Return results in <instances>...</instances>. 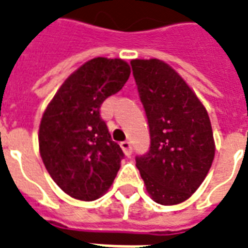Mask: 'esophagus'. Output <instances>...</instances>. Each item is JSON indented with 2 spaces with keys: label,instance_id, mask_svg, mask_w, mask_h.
<instances>
[{
  "label": "esophagus",
  "instance_id": "obj_1",
  "mask_svg": "<svg viewBox=\"0 0 248 248\" xmlns=\"http://www.w3.org/2000/svg\"><path fill=\"white\" fill-rule=\"evenodd\" d=\"M120 146H122L123 151H124V154H125L126 156H130V155H132V146H130L129 141H123L122 143H120Z\"/></svg>",
  "mask_w": 248,
  "mask_h": 248
}]
</instances>
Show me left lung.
Here are the masks:
<instances>
[{"mask_svg":"<svg viewBox=\"0 0 248 248\" xmlns=\"http://www.w3.org/2000/svg\"><path fill=\"white\" fill-rule=\"evenodd\" d=\"M130 66L150 132V149L136 156V166L155 202L177 204L201 186L214 160L210 118L167 63L134 59Z\"/></svg>","mask_w":248,"mask_h":248,"instance_id":"left-lung-1","label":"left lung"}]
</instances>
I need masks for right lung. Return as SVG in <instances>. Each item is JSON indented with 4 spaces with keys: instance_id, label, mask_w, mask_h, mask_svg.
Returning <instances> with one entry per match:
<instances>
[{
    "instance_id": "obj_1",
    "label": "right lung",
    "mask_w": 248,
    "mask_h": 248,
    "mask_svg": "<svg viewBox=\"0 0 248 248\" xmlns=\"http://www.w3.org/2000/svg\"><path fill=\"white\" fill-rule=\"evenodd\" d=\"M129 75L122 59H92L63 82L42 115V162L55 184L75 199L95 201L116 177L124 153L101 118V105Z\"/></svg>"
}]
</instances>
